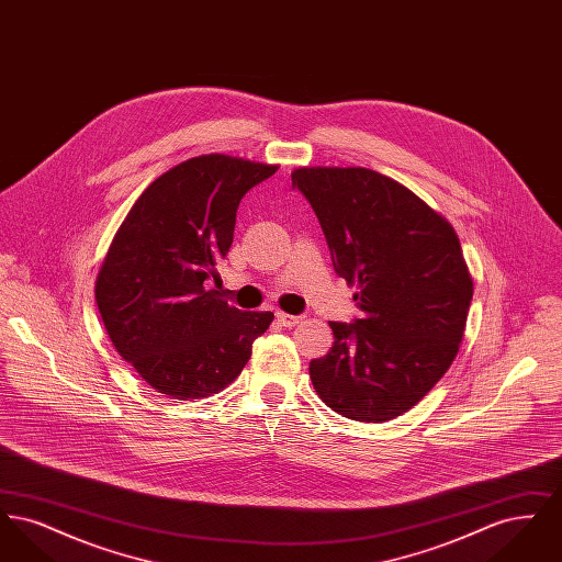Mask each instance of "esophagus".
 <instances>
[{
  "label": "esophagus",
  "mask_w": 562,
  "mask_h": 562,
  "mask_svg": "<svg viewBox=\"0 0 562 562\" xmlns=\"http://www.w3.org/2000/svg\"><path fill=\"white\" fill-rule=\"evenodd\" d=\"M276 321L280 322V326H286V328H291L294 324H299L301 322V316H293V314H284V312H278L276 314Z\"/></svg>",
  "instance_id": "obj_1"
}]
</instances>
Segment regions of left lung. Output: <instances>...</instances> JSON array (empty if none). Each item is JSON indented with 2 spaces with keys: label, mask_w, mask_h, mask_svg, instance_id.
I'll use <instances>...</instances> for the list:
<instances>
[{
  "label": "left lung",
  "mask_w": 562,
  "mask_h": 562,
  "mask_svg": "<svg viewBox=\"0 0 562 562\" xmlns=\"http://www.w3.org/2000/svg\"><path fill=\"white\" fill-rule=\"evenodd\" d=\"M321 221L333 268L360 318L328 322L335 344L310 362L322 401L367 424L398 417L449 371L474 284L451 223L394 179L369 168H296Z\"/></svg>",
  "instance_id": "obj_1"
}]
</instances>
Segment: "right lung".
<instances>
[{
	"mask_svg": "<svg viewBox=\"0 0 562 562\" xmlns=\"http://www.w3.org/2000/svg\"><path fill=\"white\" fill-rule=\"evenodd\" d=\"M276 170L221 154L181 161L140 193L109 246L94 289L109 339L168 398L227 387L273 321L209 286L234 241L241 198Z\"/></svg>",
	"mask_w": 562,
	"mask_h": 562,
	"instance_id": "1",
	"label": "right lung"
}]
</instances>
